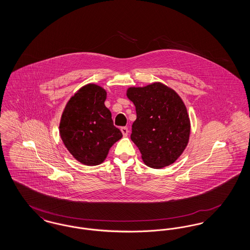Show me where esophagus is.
Wrapping results in <instances>:
<instances>
[{"mask_svg": "<svg viewBox=\"0 0 250 250\" xmlns=\"http://www.w3.org/2000/svg\"><path fill=\"white\" fill-rule=\"evenodd\" d=\"M121 131H122V133H123V136H124V137H127L128 132H129L127 127H122V128H121Z\"/></svg>", "mask_w": 250, "mask_h": 250, "instance_id": "obj_1", "label": "esophagus"}]
</instances>
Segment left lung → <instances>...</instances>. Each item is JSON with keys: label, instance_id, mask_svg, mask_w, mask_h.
<instances>
[{"label": "left lung", "instance_id": "1", "mask_svg": "<svg viewBox=\"0 0 250 250\" xmlns=\"http://www.w3.org/2000/svg\"><path fill=\"white\" fill-rule=\"evenodd\" d=\"M126 95L137 112L130 138L143 162L153 168L174 163L188 146L190 135V121L182 98L160 83L130 87Z\"/></svg>", "mask_w": 250, "mask_h": 250}]
</instances>
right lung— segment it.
Returning a JSON list of instances; mask_svg holds the SVG:
<instances>
[{
	"label": "right lung",
	"mask_w": 250,
	"mask_h": 250,
	"mask_svg": "<svg viewBox=\"0 0 250 250\" xmlns=\"http://www.w3.org/2000/svg\"><path fill=\"white\" fill-rule=\"evenodd\" d=\"M106 98L105 89L86 84L69 99L60 121L64 146L75 159L87 166L101 164L110 147L123 137L104 104Z\"/></svg>",
	"instance_id": "right-lung-1"
}]
</instances>
